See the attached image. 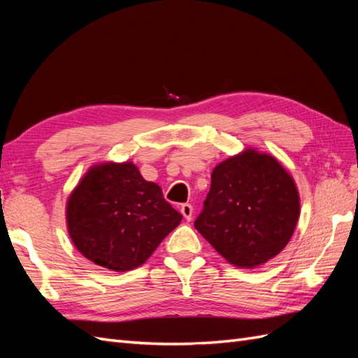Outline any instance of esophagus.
<instances>
[{"label":"esophagus","instance_id":"obj_1","mask_svg":"<svg viewBox=\"0 0 358 358\" xmlns=\"http://www.w3.org/2000/svg\"><path fill=\"white\" fill-rule=\"evenodd\" d=\"M180 213L183 215V218H185L187 221H191V220H192V213H194L192 206L188 204V203L182 204V206H180Z\"/></svg>","mask_w":358,"mask_h":358}]
</instances>
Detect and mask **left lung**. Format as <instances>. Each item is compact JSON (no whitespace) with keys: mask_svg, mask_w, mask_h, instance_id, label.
Masks as SVG:
<instances>
[{"mask_svg":"<svg viewBox=\"0 0 358 358\" xmlns=\"http://www.w3.org/2000/svg\"><path fill=\"white\" fill-rule=\"evenodd\" d=\"M210 178L197 231L236 267L257 268L275 258L300 216L299 189L285 167L246 148L215 166Z\"/></svg>","mask_w":358,"mask_h":358,"instance_id":"left-lung-1","label":"left lung"}]
</instances>
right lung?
Returning <instances> with one entry per match:
<instances>
[{
  "instance_id": "right-lung-1",
  "label": "right lung",
  "mask_w": 358,
  "mask_h": 358,
  "mask_svg": "<svg viewBox=\"0 0 358 358\" xmlns=\"http://www.w3.org/2000/svg\"><path fill=\"white\" fill-rule=\"evenodd\" d=\"M66 221L76 249L112 272L142 266L182 215L148 182L131 161L90 167L71 191Z\"/></svg>"
}]
</instances>
